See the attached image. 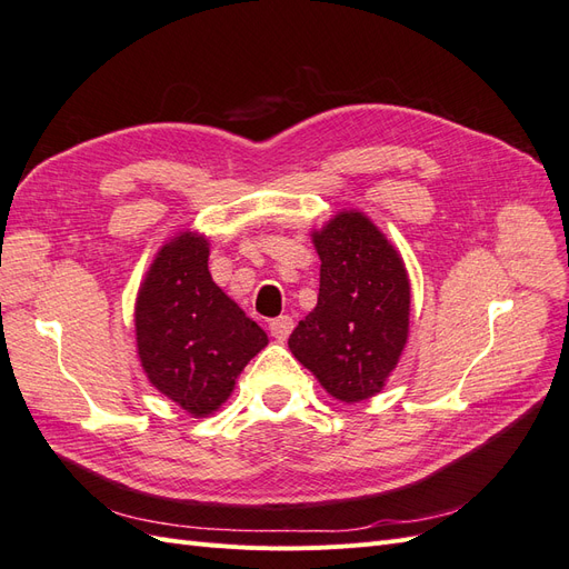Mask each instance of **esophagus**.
Listing matches in <instances>:
<instances>
[{"label": "esophagus", "instance_id": "34e87169", "mask_svg": "<svg viewBox=\"0 0 569 569\" xmlns=\"http://www.w3.org/2000/svg\"><path fill=\"white\" fill-rule=\"evenodd\" d=\"M268 330H270V335H272L274 339L284 341V339L291 335V330H295V320H291L289 316L272 318V320L268 322Z\"/></svg>", "mask_w": 569, "mask_h": 569}]
</instances>
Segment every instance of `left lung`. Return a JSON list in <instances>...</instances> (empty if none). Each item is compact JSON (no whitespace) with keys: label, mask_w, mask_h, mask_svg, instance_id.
Wrapping results in <instances>:
<instances>
[{"label":"left lung","mask_w":569,"mask_h":569,"mask_svg":"<svg viewBox=\"0 0 569 569\" xmlns=\"http://www.w3.org/2000/svg\"><path fill=\"white\" fill-rule=\"evenodd\" d=\"M320 256L318 306L289 349L322 389L343 403L380 393L408 339L410 282L389 239L358 211L313 232Z\"/></svg>","instance_id":"8db88e82"}]
</instances>
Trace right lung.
Returning <instances> with one entry per match:
<instances>
[{
  "instance_id": "1",
  "label": "right lung",
  "mask_w": 569,
  "mask_h": 569,
  "mask_svg": "<svg viewBox=\"0 0 569 569\" xmlns=\"http://www.w3.org/2000/svg\"><path fill=\"white\" fill-rule=\"evenodd\" d=\"M149 382L194 418L211 416L268 337L209 272L203 234L180 232L153 258L134 303Z\"/></svg>"
}]
</instances>
